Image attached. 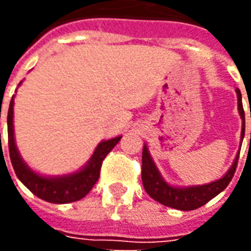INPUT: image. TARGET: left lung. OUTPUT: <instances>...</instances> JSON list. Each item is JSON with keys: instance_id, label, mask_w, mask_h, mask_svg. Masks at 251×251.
I'll return each instance as SVG.
<instances>
[{"instance_id": "obj_1", "label": "left lung", "mask_w": 251, "mask_h": 251, "mask_svg": "<svg viewBox=\"0 0 251 251\" xmlns=\"http://www.w3.org/2000/svg\"><path fill=\"white\" fill-rule=\"evenodd\" d=\"M237 97L238 110H239V114L242 118V133H241V141H242L243 136H245V111H243L242 106V95H241L239 90H237ZM238 157H239V153L234 160L231 168L227 171V174L222 179L204 185L180 188V187H174V185L168 184L163 179V176L158 172L156 164L153 163L149 151L145 145L142 149V184H144V188L148 195L161 204L181 211L196 210L201 205H204L205 203H208L212 198L221 194L222 191L230 184L232 176L235 174V169H237Z\"/></svg>"}]
</instances>
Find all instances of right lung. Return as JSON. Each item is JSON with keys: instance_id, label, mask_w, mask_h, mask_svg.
Wrapping results in <instances>:
<instances>
[{"instance_id": "right-lung-1", "label": "right lung", "mask_w": 251, "mask_h": 251, "mask_svg": "<svg viewBox=\"0 0 251 251\" xmlns=\"http://www.w3.org/2000/svg\"><path fill=\"white\" fill-rule=\"evenodd\" d=\"M13 98L10 100L8 110V144L10 161H12L17 177L32 194L46 201H50V203L64 204V203H71V201H76V200L84 198L93 189L95 183L98 181L100 167H102L104 157L118 144L121 137H115L107 141L100 142L90 158V161L75 174L56 176V177L41 176V175L33 172L24 163V160L21 158L17 147H16L13 131Z\"/></svg>"}]
</instances>
